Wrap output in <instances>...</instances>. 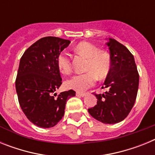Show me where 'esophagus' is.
Wrapping results in <instances>:
<instances>
[{"label": "esophagus", "instance_id": "esophagus-1", "mask_svg": "<svg viewBox=\"0 0 155 155\" xmlns=\"http://www.w3.org/2000/svg\"><path fill=\"white\" fill-rule=\"evenodd\" d=\"M76 94L78 96H81V97H84L86 95V93H83V92H77Z\"/></svg>", "mask_w": 155, "mask_h": 155}]
</instances>
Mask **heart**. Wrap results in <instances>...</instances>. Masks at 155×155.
Instances as JSON below:
<instances>
[{
	"label": "heart",
	"mask_w": 155,
	"mask_h": 155,
	"mask_svg": "<svg viewBox=\"0 0 155 155\" xmlns=\"http://www.w3.org/2000/svg\"><path fill=\"white\" fill-rule=\"evenodd\" d=\"M75 50L81 55L88 58L86 71L87 72L73 76L65 82V86L77 91H84L93 86L98 79L108 75L112 67L110 55L106 52L99 51L98 47L90 42H82L78 44ZM57 68L63 74H69L72 70L71 58L66 52L58 56Z\"/></svg>",
	"instance_id": "1"
}]
</instances>
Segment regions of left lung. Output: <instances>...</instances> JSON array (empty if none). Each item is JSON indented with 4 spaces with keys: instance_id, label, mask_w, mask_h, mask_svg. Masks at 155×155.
Listing matches in <instances>:
<instances>
[{
    "instance_id": "obj_1",
    "label": "left lung",
    "mask_w": 155,
    "mask_h": 155,
    "mask_svg": "<svg viewBox=\"0 0 155 155\" xmlns=\"http://www.w3.org/2000/svg\"><path fill=\"white\" fill-rule=\"evenodd\" d=\"M106 45L112 61L104 82L108 91L95 94L97 105L88 109V113L103 124H114L123 121L132 109L137 94L139 74L134 56L125 46L111 38Z\"/></svg>"
}]
</instances>
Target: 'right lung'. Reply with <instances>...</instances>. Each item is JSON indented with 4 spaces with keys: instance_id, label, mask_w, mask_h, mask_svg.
<instances>
[{
    "instance_id": "right-lung-1",
    "label": "right lung",
    "mask_w": 155,
    "mask_h": 155,
    "mask_svg": "<svg viewBox=\"0 0 155 155\" xmlns=\"http://www.w3.org/2000/svg\"><path fill=\"white\" fill-rule=\"evenodd\" d=\"M71 41L43 37L28 47L19 63L16 92L23 113L30 122L42 128L57 125L64 115L67 100L75 91H54L62 84L57 60Z\"/></svg>"
}]
</instances>
